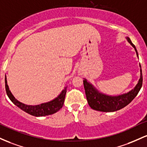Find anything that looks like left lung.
<instances>
[{
	"instance_id": "1",
	"label": "left lung",
	"mask_w": 147,
	"mask_h": 147,
	"mask_svg": "<svg viewBox=\"0 0 147 147\" xmlns=\"http://www.w3.org/2000/svg\"><path fill=\"white\" fill-rule=\"evenodd\" d=\"M126 39L135 49L138 57V51L135 45L131 42L129 37H126ZM140 67L141 68L140 65ZM142 69H140V78L135 88L128 93L117 96H111L99 93L94 87L93 85L87 81L86 79H84L83 85L85 87L87 102L91 108L100 112H115L124 108L134 99L141 89L142 85Z\"/></svg>"
}]
</instances>
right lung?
<instances>
[{
    "label": "right lung",
    "mask_w": 147,
    "mask_h": 147,
    "mask_svg": "<svg viewBox=\"0 0 147 147\" xmlns=\"http://www.w3.org/2000/svg\"><path fill=\"white\" fill-rule=\"evenodd\" d=\"M5 82L6 93H7L9 99L11 100V102L14 105H16V106L19 107L20 109L24 110L26 113L30 114V115H32V116L42 117L52 115V114L57 113L63 106L65 95L66 93H67V87H65V89L62 90L60 94L51 101L45 103H42V104L37 105H28L19 102V100H17L14 98V96L11 94V92L9 90V87H8L7 84L6 76L5 78Z\"/></svg>",
    "instance_id": "add662e5"
}]
</instances>
